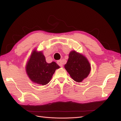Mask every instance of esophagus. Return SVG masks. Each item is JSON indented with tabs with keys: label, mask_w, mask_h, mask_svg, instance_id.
<instances>
[{
	"label": "esophagus",
	"mask_w": 121,
	"mask_h": 121,
	"mask_svg": "<svg viewBox=\"0 0 121 121\" xmlns=\"http://www.w3.org/2000/svg\"><path fill=\"white\" fill-rule=\"evenodd\" d=\"M57 64L60 65V67H63V63H62V61L61 60H58L57 61Z\"/></svg>",
	"instance_id": "34e87169"
}]
</instances>
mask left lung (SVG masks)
Wrapping results in <instances>:
<instances>
[{
    "instance_id": "8db88e82",
    "label": "left lung",
    "mask_w": 121,
    "mask_h": 121,
    "mask_svg": "<svg viewBox=\"0 0 121 121\" xmlns=\"http://www.w3.org/2000/svg\"><path fill=\"white\" fill-rule=\"evenodd\" d=\"M65 68L71 78L77 82H81L87 77L91 71V66L87 58L75 50L71 52Z\"/></svg>"
}]
</instances>
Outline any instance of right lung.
<instances>
[{"mask_svg": "<svg viewBox=\"0 0 121 121\" xmlns=\"http://www.w3.org/2000/svg\"><path fill=\"white\" fill-rule=\"evenodd\" d=\"M60 68L54 61L47 63L42 52L35 49L27 62L26 71L33 82L45 85L50 82L55 71Z\"/></svg>", "mask_w": 121, "mask_h": 121, "instance_id": "right-lung-1", "label": "right lung"}]
</instances>
